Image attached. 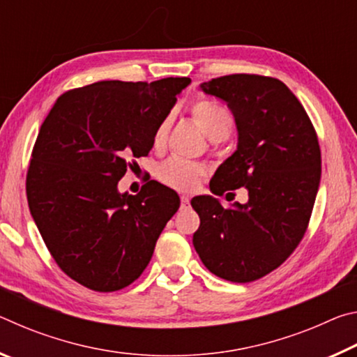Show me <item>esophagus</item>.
Wrapping results in <instances>:
<instances>
[{
    "label": "esophagus",
    "instance_id": "1",
    "mask_svg": "<svg viewBox=\"0 0 357 357\" xmlns=\"http://www.w3.org/2000/svg\"><path fill=\"white\" fill-rule=\"evenodd\" d=\"M189 202H190L189 195H181V204H183V206H185V204H189Z\"/></svg>",
    "mask_w": 357,
    "mask_h": 357
}]
</instances>
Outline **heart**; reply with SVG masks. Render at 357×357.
<instances>
[{"mask_svg":"<svg viewBox=\"0 0 357 357\" xmlns=\"http://www.w3.org/2000/svg\"><path fill=\"white\" fill-rule=\"evenodd\" d=\"M192 118L203 129L204 134L213 142L225 140L233 129V118L225 107L211 99H197L190 105ZM172 128V116L168 114L160 121L154 132V146H162L167 142L168 132ZM202 168L195 162L183 157L173 155L155 168V178L159 183L174 190H192L202 178Z\"/></svg>","mask_w":357,"mask_h":357,"instance_id":"obj_1","label":"heart"}]
</instances>
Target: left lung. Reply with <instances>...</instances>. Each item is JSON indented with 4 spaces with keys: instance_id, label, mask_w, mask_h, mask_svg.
<instances>
[{
    "instance_id": "8db88e82",
    "label": "left lung",
    "mask_w": 357,
    "mask_h": 357,
    "mask_svg": "<svg viewBox=\"0 0 357 357\" xmlns=\"http://www.w3.org/2000/svg\"><path fill=\"white\" fill-rule=\"evenodd\" d=\"M202 89L227 102L239 132L238 149L217 168L211 190L222 197L245 187L249 202L223 208L213 197L192 198L200 215L193 247L220 279L253 282L285 263L309 227L321 178L317 130L274 77L223 75Z\"/></svg>"
}]
</instances>
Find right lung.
<instances>
[{
	"label": "right lung",
	"mask_w": 357,
	"mask_h": 357,
	"mask_svg": "<svg viewBox=\"0 0 357 357\" xmlns=\"http://www.w3.org/2000/svg\"><path fill=\"white\" fill-rule=\"evenodd\" d=\"M187 77L104 80L59 96L42 123L26 173V197L59 269L100 293L130 285L146 269L178 193L149 179L137 195L118 181L148 155L155 128Z\"/></svg>",
	"instance_id": "right-lung-1"
}]
</instances>
